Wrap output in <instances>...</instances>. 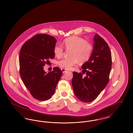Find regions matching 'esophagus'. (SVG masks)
I'll return each mask as SVG.
<instances>
[{"mask_svg":"<svg viewBox=\"0 0 133 133\" xmlns=\"http://www.w3.org/2000/svg\"><path fill=\"white\" fill-rule=\"evenodd\" d=\"M61 70H62V72L64 73H65V72H67V71H66V70H65V69H63V68H62L61 69Z\"/></svg>","mask_w":133,"mask_h":133,"instance_id":"obj_1","label":"esophagus"}]
</instances>
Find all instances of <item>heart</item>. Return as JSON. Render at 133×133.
I'll use <instances>...</instances> for the list:
<instances>
[{
  "label": "heart",
  "mask_w": 133,
  "mask_h": 133,
  "mask_svg": "<svg viewBox=\"0 0 133 133\" xmlns=\"http://www.w3.org/2000/svg\"><path fill=\"white\" fill-rule=\"evenodd\" d=\"M64 48L72 50L70 59H64L59 61V66L63 69L70 70L77 64L78 61L83 63L90 58L92 51V46L90 43L87 42L85 39L79 37H71L65 39L62 43ZM63 48L59 44L54 48V53L56 57L60 58L63 55Z\"/></svg>",
  "instance_id": "obj_1"
}]
</instances>
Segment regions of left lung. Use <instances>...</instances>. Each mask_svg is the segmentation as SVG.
<instances>
[{
	"mask_svg": "<svg viewBox=\"0 0 133 133\" xmlns=\"http://www.w3.org/2000/svg\"><path fill=\"white\" fill-rule=\"evenodd\" d=\"M94 48L88 61L82 66V73L73 72L72 85L75 95L80 101H94L108 84L111 71V51L106 42L96 34ZM85 73V77L82 76Z\"/></svg>",
	"mask_w": 133,
	"mask_h": 133,
	"instance_id": "1",
	"label": "left lung"
}]
</instances>
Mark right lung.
Returning <instances> with one entry per match:
<instances>
[{"label":"right lung","instance_id":"1","mask_svg":"<svg viewBox=\"0 0 133 133\" xmlns=\"http://www.w3.org/2000/svg\"><path fill=\"white\" fill-rule=\"evenodd\" d=\"M55 37L37 34L27 41L19 54L20 74L25 87L34 98L44 101L51 98L62 74L58 67L46 73L43 66L54 57Z\"/></svg>","mask_w":133,"mask_h":133}]
</instances>
